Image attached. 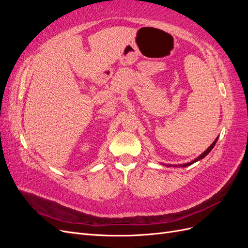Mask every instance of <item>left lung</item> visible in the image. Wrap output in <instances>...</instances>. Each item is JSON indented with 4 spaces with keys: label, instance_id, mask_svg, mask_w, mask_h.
<instances>
[{
    "label": "left lung",
    "instance_id": "8db88e82",
    "mask_svg": "<svg viewBox=\"0 0 248 248\" xmlns=\"http://www.w3.org/2000/svg\"><path fill=\"white\" fill-rule=\"evenodd\" d=\"M216 141H217V139L212 142V145L211 146H210L207 150H206V151L204 152V153H202L199 157H198V158H196V159H194L193 161H191V162H188V163H185V164H179V166H174V167H179V168H183V167H187V166H190V164H192V163H194V162H197V161H199V160H201V159H202V158H204V157L205 156H207L209 153H210V151H211V150L213 149V147L215 146V144H216ZM168 167H171V164H170V166H168Z\"/></svg>",
    "mask_w": 248,
    "mask_h": 248
}]
</instances>
